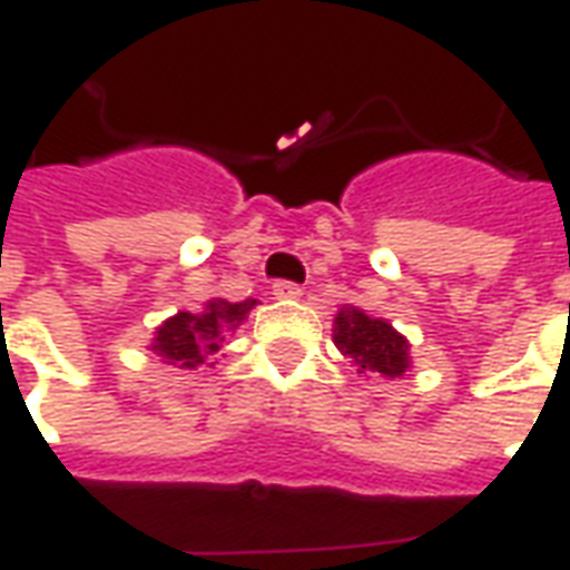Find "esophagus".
Returning <instances> with one entry per match:
<instances>
[{
    "label": "esophagus",
    "mask_w": 570,
    "mask_h": 570,
    "mask_svg": "<svg viewBox=\"0 0 570 570\" xmlns=\"http://www.w3.org/2000/svg\"><path fill=\"white\" fill-rule=\"evenodd\" d=\"M272 296L274 298H298L302 296V286L289 284V281H277V284L272 286Z\"/></svg>",
    "instance_id": "34e87169"
}]
</instances>
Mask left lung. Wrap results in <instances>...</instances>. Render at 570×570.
Segmentation results:
<instances>
[{
    "label": "left lung",
    "instance_id": "obj_1",
    "mask_svg": "<svg viewBox=\"0 0 570 570\" xmlns=\"http://www.w3.org/2000/svg\"><path fill=\"white\" fill-rule=\"evenodd\" d=\"M335 347L354 360L357 372H375L382 379H400L412 366L409 338L382 317H370L357 305H342L333 321Z\"/></svg>",
    "mask_w": 570,
    "mask_h": 570
}]
</instances>
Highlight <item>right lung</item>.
<instances>
[{"label": "right lung", "mask_w": 570, "mask_h": 570, "mask_svg": "<svg viewBox=\"0 0 570 570\" xmlns=\"http://www.w3.org/2000/svg\"><path fill=\"white\" fill-rule=\"evenodd\" d=\"M256 305H259L256 298H244V302L210 298L198 314L176 311L174 317H167L155 330L149 351H155L167 366L198 372L200 366H210L207 360H213V354L223 347L225 335L235 333Z\"/></svg>", "instance_id": "obj_1"}]
</instances>
